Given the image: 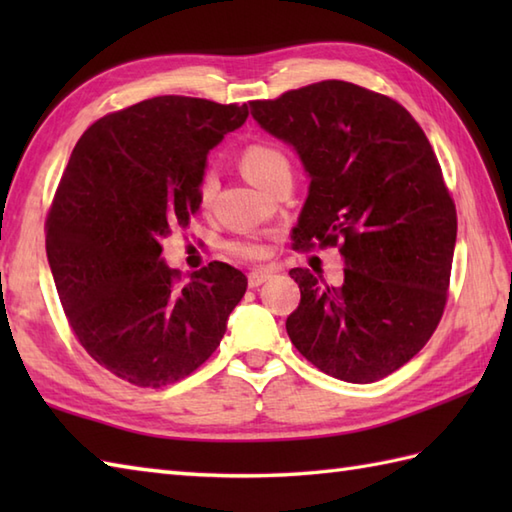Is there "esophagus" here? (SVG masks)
Instances as JSON below:
<instances>
[{"label": "esophagus", "instance_id": "34e87169", "mask_svg": "<svg viewBox=\"0 0 512 512\" xmlns=\"http://www.w3.org/2000/svg\"><path fill=\"white\" fill-rule=\"evenodd\" d=\"M270 279V273H262V270H255V273L248 275V288H257L266 284V281Z\"/></svg>", "mask_w": 512, "mask_h": 512}]
</instances>
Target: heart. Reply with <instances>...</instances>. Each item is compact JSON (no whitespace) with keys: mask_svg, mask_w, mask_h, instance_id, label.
Instances as JSON below:
<instances>
[{"mask_svg":"<svg viewBox=\"0 0 512 512\" xmlns=\"http://www.w3.org/2000/svg\"><path fill=\"white\" fill-rule=\"evenodd\" d=\"M239 165H242V171L246 173V178L250 182H255L257 187H262L266 191L273 189V184L281 180L284 176H292V165L290 158L286 156L284 149H279L270 143H253L248 145L242 151V158H239ZM217 191V176L206 169L200 178L198 184V198L206 206ZM228 250L244 262H262V259L268 255V246L264 244V239L259 237H239L233 239L228 244Z\"/></svg>","mask_w":512,"mask_h":512,"instance_id":"heart-1","label":"heart"}]
</instances>
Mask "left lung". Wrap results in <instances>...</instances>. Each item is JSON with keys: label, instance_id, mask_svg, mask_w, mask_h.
Returning a JSON list of instances; mask_svg holds the SVG:
<instances>
[{"label": "left lung", "instance_id": "1", "mask_svg": "<svg viewBox=\"0 0 512 512\" xmlns=\"http://www.w3.org/2000/svg\"><path fill=\"white\" fill-rule=\"evenodd\" d=\"M266 132L297 149L310 173L297 250L339 246L343 286L292 268L301 301L292 345L323 374L374 383L416 356L449 297L458 213L440 162L405 107L347 81L250 101Z\"/></svg>", "mask_w": 512, "mask_h": 512}]
</instances>
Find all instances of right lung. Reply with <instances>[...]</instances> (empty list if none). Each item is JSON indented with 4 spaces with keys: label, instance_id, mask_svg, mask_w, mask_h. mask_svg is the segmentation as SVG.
Wrapping results in <instances>:
<instances>
[{
    "label": "right lung",
    "instance_id": "right-lung-1",
    "mask_svg": "<svg viewBox=\"0 0 512 512\" xmlns=\"http://www.w3.org/2000/svg\"><path fill=\"white\" fill-rule=\"evenodd\" d=\"M246 105L156 96L105 114L76 143L46 217V253L76 341L136 387L193 374L226 332L248 279L211 262L184 281L162 237L200 209L206 154Z\"/></svg>",
    "mask_w": 512,
    "mask_h": 512
}]
</instances>
